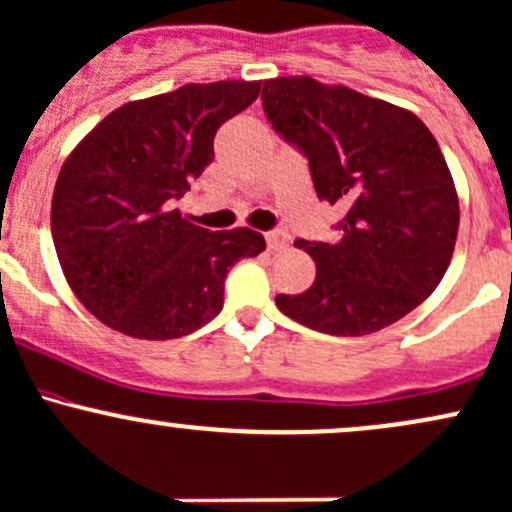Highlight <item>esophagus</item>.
Instances as JSON below:
<instances>
[{
	"label": "esophagus",
	"mask_w": 512,
	"mask_h": 512,
	"mask_svg": "<svg viewBox=\"0 0 512 512\" xmlns=\"http://www.w3.org/2000/svg\"><path fill=\"white\" fill-rule=\"evenodd\" d=\"M265 240H267V247L269 250H284L286 243H289V238H286L284 230H269L265 233Z\"/></svg>",
	"instance_id": "34e87169"
}]
</instances>
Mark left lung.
<instances>
[{
    "label": "left lung",
    "instance_id": "8db88e82",
    "mask_svg": "<svg viewBox=\"0 0 512 512\" xmlns=\"http://www.w3.org/2000/svg\"><path fill=\"white\" fill-rule=\"evenodd\" d=\"M274 131L308 160L320 201L345 213L335 243L296 240L316 282L277 296L284 316L325 335H369L418 308L445 277L459 199L423 121L389 101L311 77L262 89Z\"/></svg>",
    "mask_w": 512,
    "mask_h": 512
}]
</instances>
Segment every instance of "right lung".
Here are the masks:
<instances>
[{
  "label": "right lung",
  "instance_id": "add662e5",
  "mask_svg": "<svg viewBox=\"0 0 512 512\" xmlns=\"http://www.w3.org/2000/svg\"><path fill=\"white\" fill-rule=\"evenodd\" d=\"M257 94L260 82H213L128 101L67 157L50 230L67 284L101 323L140 340L194 333L221 313L228 269L265 250L255 230L213 233L172 209L213 162L221 123Z\"/></svg>",
  "mask_w": 512,
  "mask_h": 512
}]
</instances>
